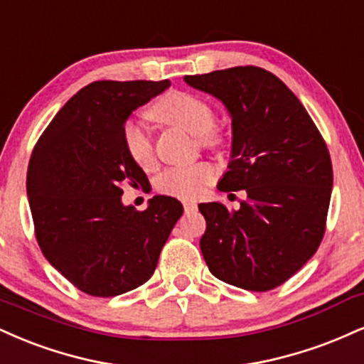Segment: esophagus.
<instances>
[{"instance_id": "34e87169", "label": "esophagus", "mask_w": 364, "mask_h": 364, "mask_svg": "<svg viewBox=\"0 0 364 364\" xmlns=\"http://www.w3.org/2000/svg\"><path fill=\"white\" fill-rule=\"evenodd\" d=\"M183 207H185V212H195L196 210V203L195 201H183Z\"/></svg>"}]
</instances>
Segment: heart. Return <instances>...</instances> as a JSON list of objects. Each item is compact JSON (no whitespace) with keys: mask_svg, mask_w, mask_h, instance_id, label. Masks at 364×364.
Returning <instances> with one entry per match:
<instances>
[{"mask_svg":"<svg viewBox=\"0 0 364 364\" xmlns=\"http://www.w3.org/2000/svg\"><path fill=\"white\" fill-rule=\"evenodd\" d=\"M151 117L163 124L178 127L198 137L203 147L215 149L222 144L220 134L213 129L215 110L210 103L198 96L171 91L151 108ZM124 144L127 154L140 168H151L154 163V147L142 125L137 122H127L124 127ZM215 178V169L208 163H196L191 166L166 169L157 178V190L161 193L178 196V198L193 200L201 195L205 186Z\"/></svg>","mask_w":364,"mask_h":364,"instance_id":"1","label":"heart"}]
</instances>
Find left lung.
I'll return each instance as SVG.
<instances>
[{"instance_id": "left-lung-1", "label": "left lung", "mask_w": 364, "mask_h": 364, "mask_svg": "<svg viewBox=\"0 0 364 364\" xmlns=\"http://www.w3.org/2000/svg\"><path fill=\"white\" fill-rule=\"evenodd\" d=\"M215 96L232 118L229 171L220 191H246L237 210L200 203V247L210 273L251 291L287 282L314 256L326 232L332 164L300 100L256 65L185 76Z\"/></svg>"}]
</instances>
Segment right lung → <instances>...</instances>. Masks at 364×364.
<instances>
[{"mask_svg": "<svg viewBox=\"0 0 364 364\" xmlns=\"http://www.w3.org/2000/svg\"><path fill=\"white\" fill-rule=\"evenodd\" d=\"M164 81H95L57 112L35 144L27 195L43 256L93 296L134 290L154 273L183 205L156 195L144 212L122 203L124 185L146 173L127 154L134 110L168 90Z\"/></svg>", "mask_w": 364, "mask_h": 364, "instance_id": "right-lung-1", "label": "right lung"}]
</instances>
